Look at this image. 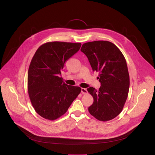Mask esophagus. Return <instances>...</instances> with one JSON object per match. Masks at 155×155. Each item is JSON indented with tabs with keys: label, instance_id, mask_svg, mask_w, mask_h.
Masks as SVG:
<instances>
[{
	"label": "esophagus",
	"instance_id": "obj_1",
	"mask_svg": "<svg viewBox=\"0 0 155 155\" xmlns=\"http://www.w3.org/2000/svg\"><path fill=\"white\" fill-rule=\"evenodd\" d=\"M81 93L83 94H86L87 93V91L85 88H81Z\"/></svg>",
	"mask_w": 155,
	"mask_h": 155
}]
</instances>
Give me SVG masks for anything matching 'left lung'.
Wrapping results in <instances>:
<instances>
[{"mask_svg": "<svg viewBox=\"0 0 155 155\" xmlns=\"http://www.w3.org/2000/svg\"><path fill=\"white\" fill-rule=\"evenodd\" d=\"M81 51L87 56L93 71L99 72V90L87 89L93 97L90 114L101 121L117 117L123 110L129 89V75L124 56L113 43L97 40L84 43Z\"/></svg>", "mask_w": 155, "mask_h": 155, "instance_id": "1", "label": "left lung"}]
</instances>
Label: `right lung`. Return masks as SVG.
Here are the masks:
<instances>
[{
	"label": "right lung",
	"instance_id": "right-lung-1",
	"mask_svg": "<svg viewBox=\"0 0 155 155\" xmlns=\"http://www.w3.org/2000/svg\"><path fill=\"white\" fill-rule=\"evenodd\" d=\"M81 45V43L50 41L34 54L28 70V90L35 112L43 118L55 120L62 116L80 93V87L65 84L60 75L65 62Z\"/></svg>",
	"mask_w": 155,
	"mask_h": 155
}]
</instances>
